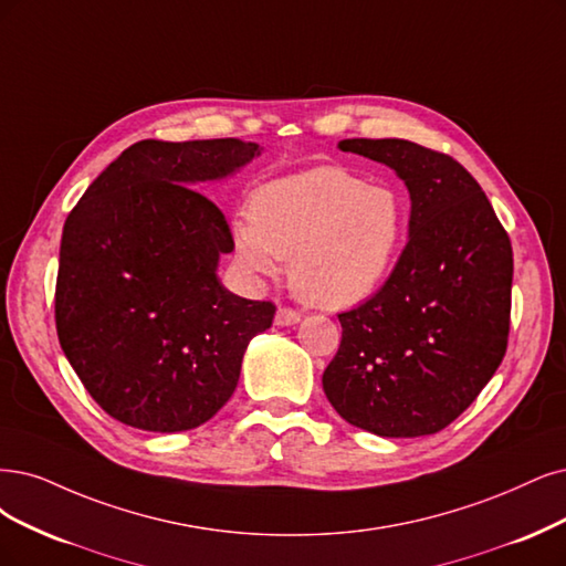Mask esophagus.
Masks as SVG:
<instances>
[{"label":"esophagus","mask_w":566,"mask_h":566,"mask_svg":"<svg viewBox=\"0 0 566 566\" xmlns=\"http://www.w3.org/2000/svg\"><path fill=\"white\" fill-rule=\"evenodd\" d=\"M301 322V312L296 310H289V307H280L277 315H275V324L277 326H294Z\"/></svg>","instance_id":"esophagus-1"}]
</instances>
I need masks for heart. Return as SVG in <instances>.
Segmentation results:
<instances>
[{"mask_svg": "<svg viewBox=\"0 0 566 566\" xmlns=\"http://www.w3.org/2000/svg\"><path fill=\"white\" fill-rule=\"evenodd\" d=\"M408 235V205L389 186L366 184L336 165L275 179L233 221L240 268L277 275L289 259V284L310 305L340 310L378 289Z\"/></svg>", "mask_w": 566, "mask_h": 566, "instance_id": "b5f03b06", "label": "heart"}]
</instances>
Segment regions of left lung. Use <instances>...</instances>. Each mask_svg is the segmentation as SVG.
<instances>
[{
    "mask_svg": "<svg viewBox=\"0 0 566 566\" xmlns=\"http://www.w3.org/2000/svg\"><path fill=\"white\" fill-rule=\"evenodd\" d=\"M410 193L408 244L385 286L338 315L324 394L345 422L417 438L454 422L492 380L511 326L513 249L480 184L408 139H343Z\"/></svg>",
    "mask_w": 566,
    "mask_h": 566,
    "instance_id": "obj_1",
    "label": "left lung"
}]
</instances>
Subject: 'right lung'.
I'll list each match as a JSON object with an SVG mask.
<instances>
[{
  "mask_svg": "<svg viewBox=\"0 0 566 566\" xmlns=\"http://www.w3.org/2000/svg\"><path fill=\"white\" fill-rule=\"evenodd\" d=\"M261 156L242 139L125 149L81 196L60 242V347L95 403L156 433L205 424L233 396L249 340L275 305L247 301L217 268L233 251L221 209L196 186Z\"/></svg>",
  "mask_w": 566,
  "mask_h": 566,
  "instance_id": "1",
  "label": "right lung"
}]
</instances>
